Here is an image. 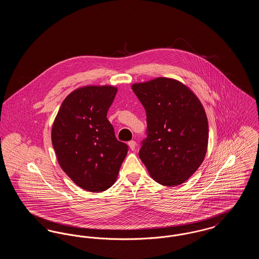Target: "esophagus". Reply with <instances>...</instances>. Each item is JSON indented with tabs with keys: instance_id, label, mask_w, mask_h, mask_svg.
Segmentation results:
<instances>
[{
	"instance_id": "obj_1",
	"label": "esophagus",
	"mask_w": 259,
	"mask_h": 259,
	"mask_svg": "<svg viewBox=\"0 0 259 259\" xmlns=\"http://www.w3.org/2000/svg\"><path fill=\"white\" fill-rule=\"evenodd\" d=\"M128 145H129V148H131L132 150H134L136 148V142L135 141H130L129 143H128Z\"/></svg>"
}]
</instances>
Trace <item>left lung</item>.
<instances>
[{
	"label": "left lung",
	"instance_id": "left-lung-1",
	"mask_svg": "<svg viewBox=\"0 0 259 259\" xmlns=\"http://www.w3.org/2000/svg\"><path fill=\"white\" fill-rule=\"evenodd\" d=\"M132 89L147 112V138L139 156L150 177L177 186L196 172L205 158L209 125L195 94L182 82L157 77Z\"/></svg>",
	"mask_w": 259,
	"mask_h": 259
}]
</instances>
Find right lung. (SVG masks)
<instances>
[{
	"label": "right lung",
	"instance_id": "obj_1",
	"mask_svg": "<svg viewBox=\"0 0 259 259\" xmlns=\"http://www.w3.org/2000/svg\"><path fill=\"white\" fill-rule=\"evenodd\" d=\"M117 88H78L63 101L51 130L62 170L82 189L102 192L116 181L128 146L117 141L107 113Z\"/></svg>",
	"mask_w": 259,
	"mask_h": 259
}]
</instances>
